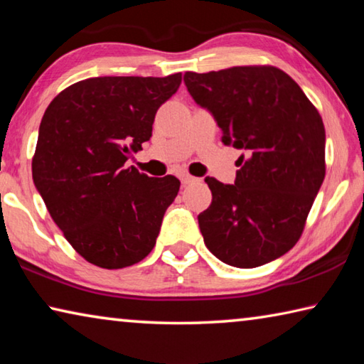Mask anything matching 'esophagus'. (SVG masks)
I'll return each instance as SVG.
<instances>
[{"instance_id":"esophagus-1","label":"esophagus","mask_w":364,"mask_h":364,"mask_svg":"<svg viewBox=\"0 0 364 364\" xmlns=\"http://www.w3.org/2000/svg\"><path fill=\"white\" fill-rule=\"evenodd\" d=\"M180 180H181V183L184 184V186H186V184H193V183L200 181L199 178H194V176H191V175H188V173L180 175Z\"/></svg>"}]
</instances>
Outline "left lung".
<instances>
[{
    "instance_id": "8db88e82",
    "label": "left lung",
    "mask_w": 364,
    "mask_h": 364,
    "mask_svg": "<svg viewBox=\"0 0 364 364\" xmlns=\"http://www.w3.org/2000/svg\"><path fill=\"white\" fill-rule=\"evenodd\" d=\"M184 85L223 144L244 151L234 184L205 178L212 204L197 220L207 249L237 268L276 260L299 241L324 180L321 115L276 67L186 72Z\"/></svg>"
}]
</instances>
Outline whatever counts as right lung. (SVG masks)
<instances>
[{"mask_svg": "<svg viewBox=\"0 0 364 364\" xmlns=\"http://www.w3.org/2000/svg\"><path fill=\"white\" fill-rule=\"evenodd\" d=\"M180 83L181 73L86 78L43 115L35 188L67 241L96 267H132L156 245L180 180L149 178L125 162L151 139L157 109Z\"/></svg>", "mask_w": 364, "mask_h": 364, "instance_id": "right-lung-1", "label": "right lung"}]
</instances>
